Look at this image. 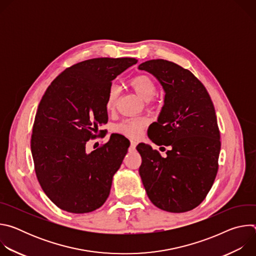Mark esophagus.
<instances>
[{"mask_svg":"<svg viewBox=\"0 0 256 256\" xmlns=\"http://www.w3.org/2000/svg\"><path fill=\"white\" fill-rule=\"evenodd\" d=\"M136 140H132L130 142V151L136 150Z\"/></svg>","mask_w":256,"mask_h":256,"instance_id":"1","label":"esophagus"}]
</instances>
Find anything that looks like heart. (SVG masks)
I'll list each match as a JSON object with an SVG mask.
<instances>
[{
	"mask_svg": "<svg viewBox=\"0 0 256 256\" xmlns=\"http://www.w3.org/2000/svg\"><path fill=\"white\" fill-rule=\"evenodd\" d=\"M128 84L136 91V93L144 101L152 100L156 95V84L154 80L148 75H138L132 78ZM118 95L120 89L116 86H112L109 88L106 98V108L108 110H114L116 108ZM144 126V120H126L118 126V130L128 136L136 138L140 136V130Z\"/></svg>",
	"mask_w": 256,
	"mask_h": 256,
	"instance_id": "heart-1",
	"label": "heart"
}]
</instances>
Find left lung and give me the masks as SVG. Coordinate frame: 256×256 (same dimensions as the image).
I'll return each instance as SVG.
<instances>
[{
    "mask_svg": "<svg viewBox=\"0 0 256 256\" xmlns=\"http://www.w3.org/2000/svg\"><path fill=\"white\" fill-rule=\"evenodd\" d=\"M138 70L162 85L164 105L148 136L157 144L170 146L163 158L150 144H138V169L150 200L170 212L196 208L208 194L221 150L214 107L202 82L188 70L165 60H151Z\"/></svg>",
    "mask_w": 256,
    "mask_h": 256,
    "instance_id": "1",
    "label": "left lung"
}]
</instances>
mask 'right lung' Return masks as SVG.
Returning a JSON list of instances; mask_svg holds the SVG:
<instances>
[{
    "label": "right lung",
    "instance_id": "right-lung-1",
    "mask_svg": "<svg viewBox=\"0 0 256 256\" xmlns=\"http://www.w3.org/2000/svg\"><path fill=\"white\" fill-rule=\"evenodd\" d=\"M136 62L98 58L78 62L60 72L42 96L31 136L34 168L48 198L66 212H93L110 192L130 144L112 134L87 153L86 142L108 120L106 98L112 81Z\"/></svg>",
    "mask_w": 256,
    "mask_h": 256
}]
</instances>
